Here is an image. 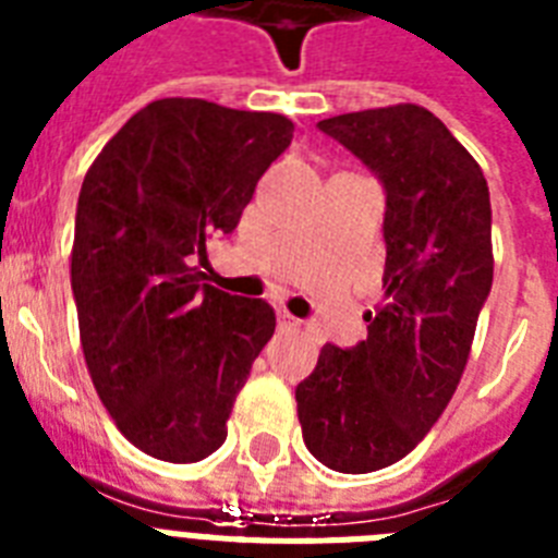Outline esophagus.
I'll return each instance as SVG.
<instances>
[{"instance_id":"esophagus-1","label":"esophagus","mask_w":558,"mask_h":558,"mask_svg":"<svg viewBox=\"0 0 558 558\" xmlns=\"http://www.w3.org/2000/svg\"><path fill=\"white\" fill-rule=\"evenodd\" d=\"M278 326L280 329H287V332H294V329H301L303 320H298L294 315H289V312L283 310V312H278Z\"/></svg>"}]
</instances>
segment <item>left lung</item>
Masks as SVG:
<instances>
[{"label": "left lung", "mask_w": 558, "mask_h": 558, "mask_svg": "<svg viewBox=\"0 0 558 558\" xmlns=\"http://www.w3.org/2000/svg\"><path fill=\"white\" fill-rule=\"evenodd\" d=\"M387 189L384 301L366 341L326 343L298 384L303 441L338 473L389 468L427 436L459 387L493 287L490 192L482 166L412 102L320 120Z\"/></svg>", "instance_id": "obj_1"}]
</instances>
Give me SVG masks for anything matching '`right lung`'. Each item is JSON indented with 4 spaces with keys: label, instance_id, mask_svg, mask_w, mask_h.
Instances as JSON below:
<instances>
[{
    "label": "right lung",
    "instance_id": "1",
    "mask_svg": "<svg viewBox=\"0 0 558 558\" xmlns=\"http://www.w3.org/2000/svg\"><path fill=\"white\" fill-rule=\"evenodd\" d=\"M292 120L166 97L131 117L90 162L76 203L71 289L99 401L137 450L192 464L226 421L275 312L203 283L194 264L229 234Z\"/></svg>",
    "mask_w": 558,
    "mask_h": 558
}]
</instances>
